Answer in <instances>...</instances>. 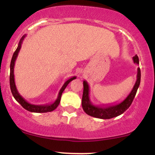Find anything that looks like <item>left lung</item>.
I'll list each match as a JSON object with an SVG mask.
<instances>
[{"instance_id": "obj_1", "label": "left lung", "mask_w": 155, "mask_h": 155, "mask_svg": "<svg viewBox=\"0 0 155 155\" xmlns=\"http://www.w3.org/2000/svg\"><path fill=\"white\" fill-rule=\"evenodd\" d=\"M133 60L134 63L137 65L139 64V60H138V57L137 55L133 57ZM136 77V81L132 90L123 101H122L120 104L114 105L106 104V106H97L92 104L90 99V87L86 81H84V90L82 100H81L83 110L87 114L90 115V116L99 119H104V120L120 116L130 106L133 99L136 96L140 81V70L139 68H138V70H137Z\"/></svg>"}]
</instances>
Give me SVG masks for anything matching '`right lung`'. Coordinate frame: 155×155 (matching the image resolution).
Returning a JSON list of instances; mask_svg holds the SVG:
<instances>
[{"label":"right lung","instance_id":"1","mask_svg":"<svg viewBox=\"0 0 155 155\" xmlns=\"http://www.w3.org/2000/svg\"><path fill=\"white\" fill-rule=\"evenodd\" d=\"M26 35H23L22 37V38L20 39L19 41L18 47H17V49L14 53L13 56H12V61H11V64H10V88H11V91H12V95H13L14 97L15 98V100L19 103L21 106H22L25 109H26L27 111H29L31 112H35V113H46V112H49V111H52L58 106V105L60 104V98H61V95L63 94V92L64 90H65V87H67V85L72 80L76 79V76H72L71 77L70 79H68L65 81V83L63 84V87H62L61 89L60 90L59 93H58V97L55 100L54 103L51 104H46V105H34V104H29L28 102L25 100V98H23L22 97V95H20V94L19 93L18 91H17V89L16 87V84H15V74H14V68H15V61L17 60V56H18L19 51L20 50L21 47H22V44L24 38H25Z\"/></svg>","mask_w":155,"mask_h":155}]
</instances>
